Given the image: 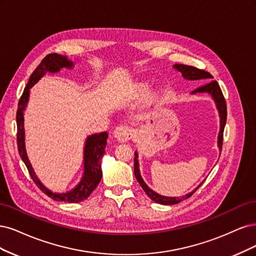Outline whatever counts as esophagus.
<instances>
[{"mask_svg": "<svg viewBox=\"0 0 256 256\" xmlns=\"http://www.w3.org/2000/svg\"><path fill=\"white\" fill-rule=\"evenodd\" d=\"M112 134H114V138L118 140V142H124L133 137V128L130 126H120L114 128Z\"/></svg>", "mask_w": 256, "mask_h": 256, "instance_id": "1", "label": "esophagus"}]
</instances>
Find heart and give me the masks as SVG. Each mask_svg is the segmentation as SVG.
<instances>
[{
    "mask_svg": "<svg viewBox=\"0 0 256 256\" xmlns=\"http://www.w3.org/2000/svg\"><path fill=\"white\" fill-rule=\"evenodd\" d=\"M138 90H139V92H142V94H144V92H146V90H148V86H146V85H144V84L140 85V86L138 87Z\"/></svg>",
    "mask_w": 256,
    "mask_h": 256,
    "instance_id": "1",
    "label": "heart"
}]
</instances>
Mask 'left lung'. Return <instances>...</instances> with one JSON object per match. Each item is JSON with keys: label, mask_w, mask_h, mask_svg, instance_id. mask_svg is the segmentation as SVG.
Returning a JSON list of instances; mask_svg holds the SVG:
<instances>
[{"label": "left lung", "mask_w": 256, "mask_h": 256, "mask_svg": "<svg viewBox=\"0 0 256 256\" xmlns=\"http://www.w3.org/2000/svg\"><path fill=\"white\" fill-rule=\"evenodd\" d=\"M173 68L176 69L178 71H180L182 73V76L186 80H210L212 78V74L205 70H201L198 69L196 67H192V66H186V64H176L173 66ZM203 92H208L212 96V98H214V101L216 103L217 110L219 112V116H220V130H219V135H218V148L222 149V142H224V126H226V103L224 100V96L222 94L221 89L219 87V84L217 83L216 80H212L210 83L205 84L201 87H198L196 89H194V92H192V94H203ZM138 153L135 152V158H134V173L136 180H138V183L140 184V186L142 187V189L144 190V192L148 194V196L150 198L151 200H153L156 203H160L162 205H172V204H178L180 201H183L185 199H188L190 198L194 192L199 188L202 183L198 186L196 188H194V190H192V192H189L185 196H183L182 198H176V196H160L158 194H156L155 192H153L152 189H150L148 187V185L144 182V180L140 176V171H139V162H138Z\"/></svg>", "instance_id": "1"}]
</instances>
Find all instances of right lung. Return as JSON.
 Masks as SVG:
<instances>
[{
	"label": "right lung",
	"mask_w": 256,
	"mask_h": 256,
	"mask_svg": "<svg viewBox=\"0 0 256 256\" xmlns=\"http://www.w3.org/2000/svg\"><path fill=\"white\" fill-rule=\"evenodd\" d=\"M73 67V62L67 58V56H62L60 54H48L39 64L35 71L32 73L28 80L26 87L20 98L17 110V142L20 158L26 164V166L30 172V174L34 180L35 184L39 189L51 199L55 201H62L69 203H78L83 201L92 194V192L96 188L102 178V169H101V158L105 153L106 139L108 134L106 132L100 134H94L87 137L84 146V173L82 176L80 183L71 189L70 192L64 194L53 192L40 182L37 178L36 173L32 169V164L28 160L26 150V137H24V110L26 108V104L28 102L30 89L34 86L37 82L42 78L46 72L55 73L58 72L62 68L71 69Z\"/></svg>",
	"instance_id": "obj_1"
}]
</instances>
